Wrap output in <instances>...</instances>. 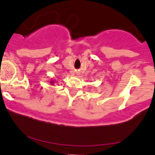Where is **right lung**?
I'll use <instances>...</instances> for the list:
<instances>
[{"instance_id": "right-lung-1", "label": "right lung", "mask_w": 155, "mask_h": 155, "mask_svg": "<svg viewBox=\"0 0 155 155\" xmlns=\"http://www.w3.org/2000/svg\"><path fill=\"white\" fill-rule=\"evenodd\" d=\"M50 83L52 84V85H53V84H54V83H55V81H53V79H51V80H50Z\"/></svg>"}]
</instances>
